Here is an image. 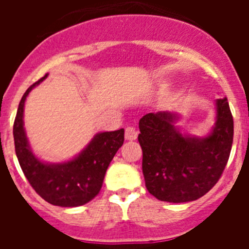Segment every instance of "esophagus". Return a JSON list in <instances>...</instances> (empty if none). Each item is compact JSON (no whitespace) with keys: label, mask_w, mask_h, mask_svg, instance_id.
<instances>
[{"label":"esophagus","mask_w":249,"mask_h":249,"mask_svg":"<svg viewBox=\"0 0 249 249\" xmlns=\"http://www.w3.org/2000/svg\"><path fill=\"white\" fill-rule=\"evenodd\" d=\"M138 136V132L136 131L133 127H127L126 132H124V138L127 141H135Z\"/></svg>","instance_id":"obj_1"}]
</instances>
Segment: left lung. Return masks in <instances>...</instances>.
Masks as SVG:
<instances>
[{
	"label": "left lung",
	"instance_id": "left-lung-1",
	"mask_svg": "<svg viewBox=\"0 0 249 249\" xmlns=\"http://www.w3.org/2000/svg\"><path fill=\"white\" fill-rule=\"evenodd\" d=\"M179 114L160 111L140 120L144 182L160 201H196L218 182L230 158L233 117L227 98L215 101V122L203 137L182 133L176 126Z\"/></svg>",
	"mask_w": 249,
	"mask_h": 249
}]
</instances>
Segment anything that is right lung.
<instances>
[{
    "label": "right lung",
    "instance_id": "add662e5",
    "mask_svg": "<svg viewBox=\"0 0 249 249\" xmlns=\"http://www.w3.org/2000/svg\"><path fill=\"white\" fill-rule=\"evenodd\" d=\"M47 74L31 86L22 96L13 123L15 149L19 166L35 191L46 202L59 207H78L93 199L103 183L106 171L124 141V129L100 132L81 153L61 163L41 160L26 136L23 111L28 93Z\"/></svg>",
    "mask_w": 249,
    "mask_h": 249
}]
</instances>
